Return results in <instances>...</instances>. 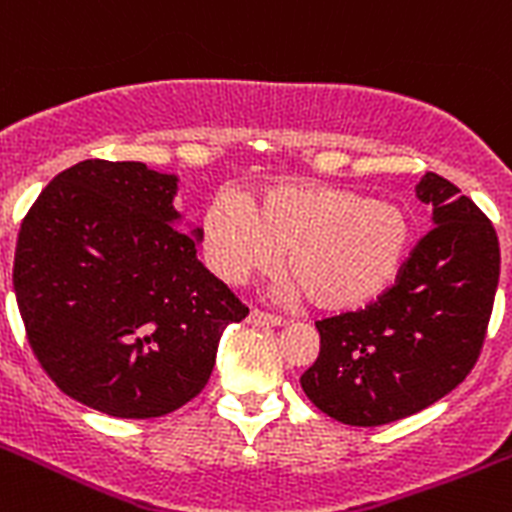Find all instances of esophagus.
Listing matches in <instances>:
<instances>
[{
  "instance_id": "34e87169",
  "label": "esophagus",
  "mask_w": 512,
  "mask_h": 512,
  "mask_svg": "<svg viewBox=\"0 0 512 512\" xmlns=\"http://www.w3.org/2000/svg\"><path fill=\"white\" fill-rule=\"evenodd\" d=\"M247 323L257 328H278V326H285V318L283 315L265 313V310L260 308H252L250 315H247Z\"/></svg>"
}]
</instances>
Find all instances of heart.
Listing matches in <instances>:
<instances>
[{"label":"heart","mask_w":512,"mask_h":512,"mask_svg":"<svg viewBox=\"0 0 512 512\" xmlns=\"http://www.w3.org/2000/svg\"><path fill=\"white\" fill-rule=\"evenodd\" d=\"M412 240L401 204L326 184L275 186L255 207L222 191L202 217V252L217 278L245 283L285 252L288 272L323 310H353L384 295L407 265Z\"/></svg>","instance_id":"b5f03b06"}]
</instances>
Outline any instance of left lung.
<instances>
[{
    "label": "left lung",
    "instance_id": "obj_1",
    "mask_svg": "<svg viewBox=\"0 0 512 512\" xmlns=\"http://www.w3.org/2000/svg\"><path fill=\"white\" fill-rule=\"evenodd\" d=\"M417 197L432 207L396 283L356 313L315 323L321 353L300 376L305 396L351 427L412 417L450 394L477 364L500 278L493 222L444 176Z\"/></svg>",
    "mask_w": 512,
    "mask_h": 512
}]
</instances>
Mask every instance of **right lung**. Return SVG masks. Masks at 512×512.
I'll use <instances>...</instances> for the list:
<instances>
[{"mask_svg": "<svg viewBox=\"0 0 512 512\" xmlns=\"http://www.w3.org/2000/svg\"><path fill=\"white\" fill-rule=\"evenodd\" d=\"M174 174L88 159L22 219L14 295L57 389L121 419L164 417L207 386L222 331L250 310L174 224Z\"/></svg>", "mask_w": 512, "mask_h": 512, "instance_id": "1", "label": "right lung"}]
</instances>
